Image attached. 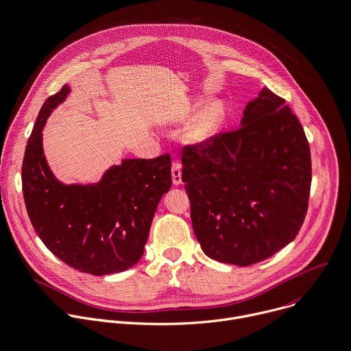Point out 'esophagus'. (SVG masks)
Returning a JSON list of instances; mask_svg holds the SVG:
<instances>
[{
    "instance_id": "esophagus-1",
    "label": "esophagus",
    "mask_w": 351,
    "mask_h": 351,
    "mask_svg": "<svg viewBox=\"0 0 351 351\" xmlns=\"http://www.w3.org/2000/svg\"><path fill=\"white\" fill-rule=\"evenodd\" d=\"M172 182L173 184H180L182 183V164L179 161H173L172 162Z\"/></svg>"
}]
</instances>
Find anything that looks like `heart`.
<instances>
[{"label":"heart","mask_w":351,"mask_h":351,"mask_svg":"<svg viewBox=\"0 0 351 351\" xmlns=\"http://www.w3.org/2000/svg\"><path fill=\"white\" fill-rule=\"evenodd\" d=\"M191 114L190 109H186L180 121H186ZM224 121V108L221 104H209L198 109L187 123L183 131V141L193 146H201L206 143L219 131Z\"/></svg>","instance_id":"b5f03b06"}]
</instances>
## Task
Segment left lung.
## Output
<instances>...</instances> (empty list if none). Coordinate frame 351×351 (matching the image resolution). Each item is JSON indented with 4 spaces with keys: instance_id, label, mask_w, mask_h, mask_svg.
<instances>
[{
    "instance_id": "8db88e82",
    "label": "left lung",
    "mask_w": 351,
    "mask_h": 351,
    "mask_svg": "<svg viewBox=\"0 0 351 351\" xmlns=\"http://www.w3.org/2000/svg\"><path fill=\"white\" fill-rule=\"evenodd\" d=\"M182 180L204 253L247 267L300 232L312 183L311 147L286 101L263 88L241 127L182 150Z\"/></svg>"
}]
</instances>
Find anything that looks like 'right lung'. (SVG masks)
I'll list each match as a JSON object with an SVG mask.
<instances>
[{
	"label": "right lung",
	"instance_id": "add662e5",
	"mask_svg": "<svg viewBox=\"0 0 351 351\" xmlns=\"http://www.w3.org/2000/svg\"><path fill=\"white\" fill-rule=\"evenodd\" d=\"M68 93L65 84L45 101L28 138L21 167L25 209L40 241L66 265L95 276L123 272L141 260L157 205L172 186L171 156L125 158L98 183L62 184L46 162L42 130Z\"/></svg>",
	"mask_w": 351,
	"mask_h": 351
}]
</instances>
